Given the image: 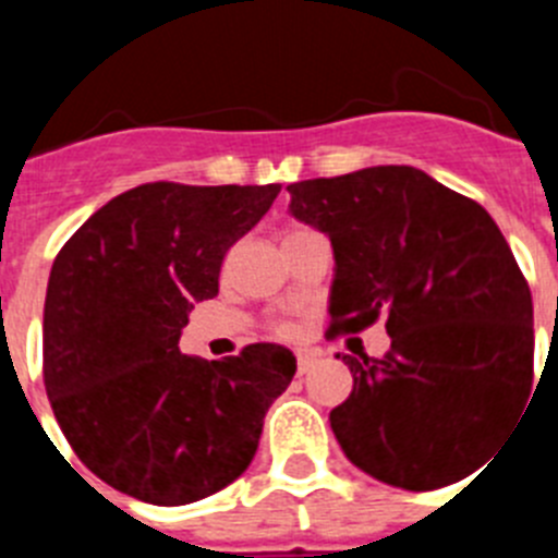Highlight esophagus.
I'll use <instances>...</instances> for the list:
<instances>
[{
    "label": "esophagus",
    "mask_w": 558,
    "mask_h": 558,
    "mask_svg": "<svg viewBox=\"0 0 558 558\" xmlns=\"http://www.w3.org/2000/svg\"><path fill=\"white\" fill-rule=\"evenodd\" d=\"M315 360L318 357L313 352H299V374H307L315 366Z\"/></svg>",
    "instance_id": "esophagus-1"
}]
</instances>
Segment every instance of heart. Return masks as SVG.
<instances>
[{
  "instance_id": "obj_1",
  "label": "heart",
  "mask_w": 558,
  "mask_h": 558,
  "mask_svg": "<svg viewBox=\"0 0 558 558\" xmlns=\"http://www.w3.org/2000/svg\"><path fill=\"white\" fill-rule=\"evenodd\" d=\"M299 231H302V229H299ZM290 234H293V231H290ZM279 329H282L284 335H290V332H293V324H282V327H279Z\"/></svg>"
}]
</instances>
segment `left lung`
Wrapping results in <instances>:
<instances>
[{
  "label": "left lung",
  "mask_w": 558,
  "mask_h": 558,
  "mask_svg": "<svg viewBox=\"0 0 558 558\" xmlns=\"http://www.w3.org/2000/svg\"><path fill=\"white\" fill-rule=\"evenodd\" d=\"M290 215L332 243L329 332L386 315V357L343 354L352 393L329 413L366 475L427 492L486 463L534 383L529 282L492 215L416 167L290 184Z\"/></svg>",
  "instance_id": "1"
}]
</instances>
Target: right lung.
Listing matches in <instances>:
<instances>
[{"instance_id":"add662e5","label":"right lung","mask_w":558,"mask_h":558,"mask_svg":"<svg viewBox=\"0 0 558 558\" xmlns=\"http://www.w3.org/2000/svg\"><path fill=\"white\" fill-rule=\"evenodd\" d=\"M282 186L128 190L69 236L44 302V386L88 470L153 506L215 495L248 470L263 418L295 374L279 343L236 357L179 352L223 256Z\"/></svg>"}]
</instances>
